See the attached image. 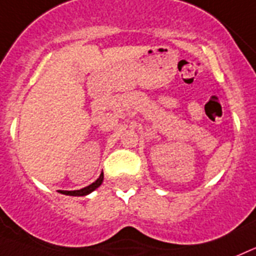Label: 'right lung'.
Listing matches in <instances>:
<instances>
[{
	"instance_id": "1",
	"label": "right lung",
	"mask_w": 256,
	"mask_h": 256,
	"mask_svg": "<svg viewBox=\"0 0 256 256\" xmlns=\"http://www.w3.org/2000/svg\"><path fill=\"white\" fill-rule=\"evenodd\" d=\"M103 178H104V175H103V172H102L100 176L98 178L94 183L90 184L88 186H85V188H82V190H59V192L63 193V194H66V196H86V194H88V193L92 192V190H96L98 186L103 183Z\"/></svg>"
}]
</instances>
